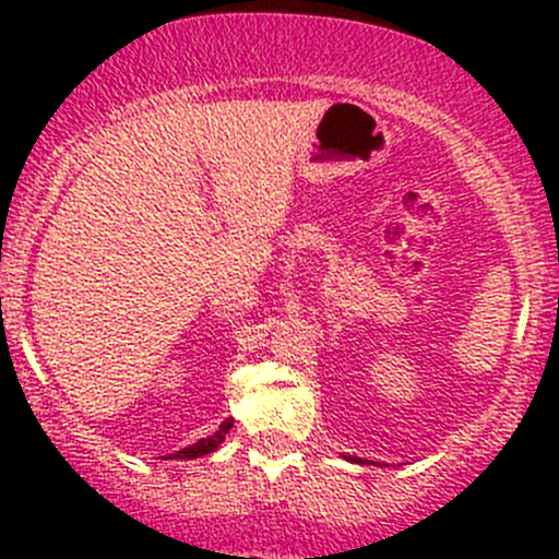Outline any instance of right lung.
<instances>
[{"label":"right lung","mask_w":559,"mask_h":559,"mask_svg":"<svg viewBox=\"0 0 559 559\" xmlns=\"http://www.w3.org/2000/svg\"><path fill=\"white\" fill-rule=\"evenodd\" d=\"M229 430H233V421H224V425L218 427V430L213 432L211 438H202L200 443H194V447L183 449V452H178V454H175V456H178V460H194V456H205V454L216 452V449H218V443L224 441V436H227Z\"/></svg>","instance_id":"1"}]
</instances>
